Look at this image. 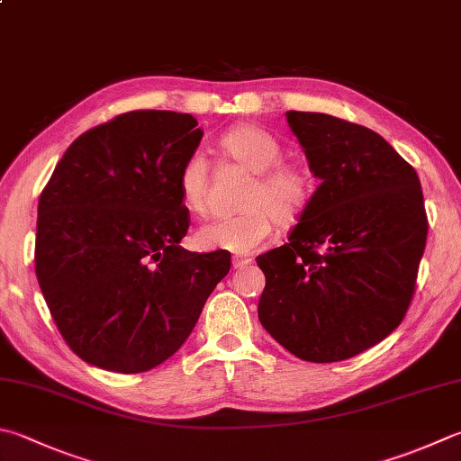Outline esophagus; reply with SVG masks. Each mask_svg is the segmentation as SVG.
Masks as SVG:
<instances>
[{
    "label": "esophagus",
    "mask_w": 461,
    "mask_h": 461,
    "mask_svg": "<svg viewBox=\"0 0 461 461\" xmlns=\"http://www.w3.org/2000/svg\"><path fill=\"white\" fill-rule=\"evenodd\" d=\"M250 263H253V258L247 257V255H234V257H232V267H234V268H245V267H249Z\"/></svg>",
    "instance_id": "esophagus-1"
}]
</instances>
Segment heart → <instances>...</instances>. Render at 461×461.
I'll list each match as a JSON object with an SVG mask.
<instances>
[{
  "instance_id": "1",
  "label": "heart",
  "mask_w": 461,
  "mask_h": 461,
  "mask_svg": "<svg viewBox=\"0 0 461 461\" xmlns=\"http://www.w3.org/2000/svg\"><path fill=\"white\" fill-rule=\"evenodd\" d=\"M222 154L253 175L242 196V211L214 216L196 230L198 247L230 253H253L271 237L276 222L291 227L315 196V178L301 162L281 160L283 146L257 126H237L219 140ZM182 206L193 214H204L208 204V162L194 150L182 162L176 176Z\"/></svg>"
}]
</instances>
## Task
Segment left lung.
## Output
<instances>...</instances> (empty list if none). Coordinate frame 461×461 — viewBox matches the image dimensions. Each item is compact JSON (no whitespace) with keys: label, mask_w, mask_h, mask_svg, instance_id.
Here are the masks:
<instances>
[{"label":"left lung","mask_w":461,"mask_h":461,"mask_svg":"<svg viewBox=\"0 0 461 461\" xmlns=\"http://www.w3.org/2000/svg\"><path fill=\"white\" fill-rule=\"evenodd\" d=\"M321 185L289 242L257 257L258 321L303 361L355 357L402 323L428 240L410 162L373 130L317 112H286Z\"/></svg>","instance_id":"1"}]
</instances>
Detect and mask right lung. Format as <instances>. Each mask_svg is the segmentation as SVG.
Instances as JSON below:
<instances>
[{
	"label": "right lung",
	"instance_id": "add662e5",
	"mask_svg": "<svg viewBox=\"0 0 461 461\" xmlns=\"http://www.w3.org/2000/svg\"><path fill=\"white\" fill-rule=\"evenodd\" d=\"M196 126L178 112H126L77 136L41 190L38 283L58 331L90 366H160L229 273V250L180 247L190 214L176 176L201 144Z\"/></svg>",
	"mask_w": 461,
	"mask_h": 461
}]
</instances>
